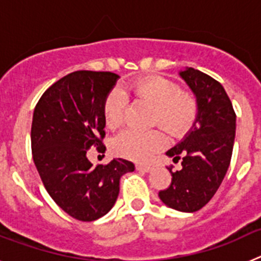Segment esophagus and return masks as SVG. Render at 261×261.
<instances>
[{
    "instance_id": "esophagus-1",
    "label": "esophagus",
    "mask_w": 261,
    "mask_h": 261,
    "mask_svg": "<svg viewBox=\"0 0 261 261\" xmlns=\"http://www.w3.org/2000/svg\"><path fill=\"white\" fill-rule=\"evenodd\" d=\"M136 168H137L138 171H145V172H149L153 170V167H151L150 165H141V163H140V165H136Z\"/></svg>"
}]
</instances>
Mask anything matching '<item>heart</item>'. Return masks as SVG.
Here are the masks:
<instances>
[{"mask_svg":"<svg viewBox=\"0 0 261 261\" xmlns=\"http://www.w3.org/2000/svg\"><path fill=\"white\" fill-rule=\"evenodd\" d=\"M125 93L154 107L151 121L159 124L172 136H180L192 126L197 116V100L190 91L180 90L172 81L161 75H149L133 81ZM125 99L120 90H112L103 105L106 125L116 129L123 124ZM167 144L162 130H126L114 141L116 154L133 161H146Z\"/></svg>","mask_w":261,"mask_h":261,"instance_id":"heart-1","label":"heart"}]
</instances>
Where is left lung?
I'll use <instances>...</instances> for the list:
<instances>
[{"label": "left lung", "mask_w": 261, "mask_h": 261, "mask_svg": "<svg viewBox=\"0 0 261 261\" xmlns=\"http://www.w3.org/2000/svg\"><path fill=\"white\" fill-rule=\"evenodd\" d=\"M197 100V116L183 141L167 151L181 168L172 171L171 184L159 191V199L180 212H197L211 201L230 166L235 138V112L222 85L193 68L181 70Z\"/></svg>", "instance_id": "obj_1"}]
</instances>
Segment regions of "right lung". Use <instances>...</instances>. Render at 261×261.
Wrapping results in <instances>:
<instances>
[{
	"label": "right lung",
	"mask_w": 261,
	"mask_h": 261,
	"mask_svg": "<svg viewBox=\"0 0 261 261\" xmlns=\"http://www.w3.org/2000/svg\"><path fill=\"white\" fill-rule=\"evenodd\" d=\"M119 75L77 70L48 87L31 125L32 158L53 201L73 218L95 221L111 211L120 177L135 170L126 159L94 167L86 153L106 150L103 105Z\"/></svg>",
	"instance_id": "1"
}]
</instances>
